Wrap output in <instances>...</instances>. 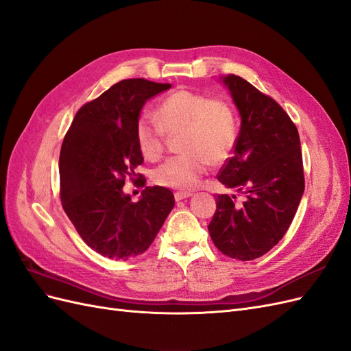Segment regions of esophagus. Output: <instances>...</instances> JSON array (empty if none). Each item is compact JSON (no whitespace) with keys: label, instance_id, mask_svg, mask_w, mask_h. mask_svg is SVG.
<instances>
[{"label":"esophagus","instance_id":"obj_1","mask_svg":"<svg viewBox=\"0 0 351 351\" xmlns=\"http://www.w3.org/2000/svg\"><path fill=\"white\" fill-rule=\"evenodd\" d=\"M192 196V193L190 192H176L174 193V199L178 202V200H183V199H187V197H190Z\"/></svg>","mask_w":351,"mask_h":351}]
</instances>
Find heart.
Masks as SVG:
<instances>
[{
  "label": "heart",
  "mask_w": 351,
  "mask_h": 351,
  "mask_svg": "<svg viewBox=\"0 0 351 351\" xmlns=\"http://www.w3.org/2000/svg\"><path fill=\"white\" fill-rule=\"evenodd\" d=\"M155 115L156 121L147 117L137 120V149L146 159L156 161L165 152L167 134L182 133L178 149L183 152L156 167L152 177L158 186L193 189L210 162L227 161L239 141L237 111L222 97L178 89L159 102Z\"/></svg>",
  "instance_id": "obj_1"
}]
</instances>
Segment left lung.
<instances>
[{
  "instance_id": "obj_1",
  "label": "left lung",
  "mask_w": 351,
  "mask_h": 351,
  "mask_svg": "<svg viewBox=\"0 0 351 351\" xmlns=\"http://www.w3.org/2000/svg\"><path fill=\"white\" fill-rule=\"evenodd\" d=\"M241 115L234 154L217 176L244 195H218L208 230L226 256L253 261L284 237L304 192L303 158L295 124L281 105L240 76L224 77Z\"/></svg>"
}]
</instances>
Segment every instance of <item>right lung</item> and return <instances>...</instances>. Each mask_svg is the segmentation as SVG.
Here are the masks:
<instances>
[{
	"mask_svg": "<svg viewBox=\"0 0 351 351\" xmlns=\"http://www.w3.org/2000/svg\"><path fill=\"white\" fill-rule=\"evenodd\" d=\"M171 88L169 83L125 79L76 112L60 152V199L83 241L105 258L127 261L147 250L174 208L165 187H146L139 202L123 193L143 156L134 127L143 104Z\"/></svg>",
	"mask_w": 351,
	"mask_h": 351,
	"instance_id": "add662e5",
	"label": "right lung"
}]
</instances>
